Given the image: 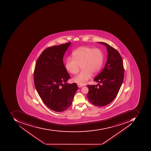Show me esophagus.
<instances>
[{
    "mask_svg": "<svg viewBox=\"0 0 151 151\" xmlns=\"http://www.w3.org/2000/svg\"><path fill=\"white\" fill-rule=\"evenodd\" d=\"M78 86L79 88H81L83 87V85H80V84H78Z\"/></svg>",
    "mask_w": 151,
    "mask_h": 151,
    "instance_id": "esophagus-1",
    "label": "esophagus"
}]
</instances>
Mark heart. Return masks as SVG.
Segmentation results:
<instances>
[{"mask_svg":"<svg viewBox=\"0 0 151 151\" xmlns=\"http://www.w3.org/2000/svg\"><path fill=\"white\" fill-rule=\"evenodd\" d=\"M104 61L103 52L98 48L81 47L73 53V58H68L65 62L66 70L72 74L78 73L82 66V71L73 77L72 81L83 85L91 78L92 73H97L102 67Z\"/></svg>","mask_w":151,"mask_h":151,"instance_id":"1","label":"heart"}]
</instances>
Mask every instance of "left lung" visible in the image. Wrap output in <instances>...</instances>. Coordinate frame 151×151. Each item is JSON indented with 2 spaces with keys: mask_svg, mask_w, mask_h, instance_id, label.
Instances as JSON below:
<instances>
[{
  "mask_svg": "<svg viewBox=\"0 0 151 151\" xmlns=\"http://www.w3.org/2000/svg\"><path fill=\"white\" fill-rule=\"evenodd\" d=\"M105 46L108 57L104 68L93 79L98 85H88V98L94 105L103 106L110 104L119 91L124 78L123 62L116 50L107 43L98 42ZM101 83L100 85L99 83Z\"/></svg>",
  "mask_w": 151,
  "mask_h": 151,
  "instance_id": "obj_1",
  "label": "left lung"
}]
</instances>
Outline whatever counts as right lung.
<instances>
[{
	"mask_svg": "<svg viewBox=\"0 0 151 151\" xmlns=\"http://www.w3.org/2000/svg\"><path fill=\"white\" fill-rule=\"evenodd\" d=\"M71 44L46 48L37 59L34 72L35 87L40 97L49 109L57 112L69 108L78 89L76 83H67L70 77L63 59Z\"/></svg>",
	"mask_w": 151,
	"mask_h": 151,
	"instance_id": "right-lung-1",
	"label": "right lung"
}]
</instances>
